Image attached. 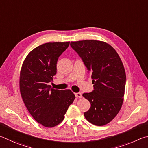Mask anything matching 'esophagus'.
Instances as JSON below:
<instances>
[{
  "instance_id": "obj_1",
  "label": "esophagus",
  "mask_w": 148,
  "mask_h": 148,
  "mask_svg": "<svg viewBox=\"0 0 148 148\" xmlns=\"http://www.w3.org/2000/svg\"><path fill=\"white\" fill-rule=\"evenodd\" d=\"M75 96H76L77 97H78V98H81V97H82L81 93H80V92L76 93V94H75Z\"/></svg>"
}]
</instances>
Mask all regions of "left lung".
I'll return each instance as SVG.
<instances>
[{"label":"left lung","mask_w":148,"mask_h":148,"mask_svg":"<svg viewBox=\"0 0 148 148\" xmlns=\"http://www.w3.org/2000/svg\"><path fill=\"white\" fill-rule=\"evenodd\" d=\"M70 45L92 75L94 84L92 92L82 94L91 104L84 117L94 125H106L118 114L123 101L126 75L122 62L115 49L103 41H71Z\"/></svg>","instance_id":"left-lung-1"}]
</instances>
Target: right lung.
I'll list each match as a JSON object with an SVG mask.
<instances>
[{"instance_id":"obj_1","label":"right lung","mask_w":148,"mask_h":148,"mask_svg":"<svg viewBox=\"0 0 148 148\" xmlns=\"http://www.w3.org/2000/svg\"><path fill=\"white\" fill-rule=\"evenodd\" d=\"M69 42L47 43L26 57L20 74V92L26 107L39 123L53 127L64 119L75 96L70 90H54L49 85L56 73L59 56Z\"/></svg>"}]
</instances>
